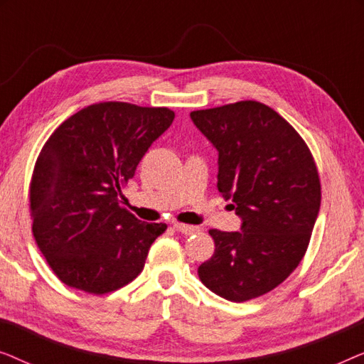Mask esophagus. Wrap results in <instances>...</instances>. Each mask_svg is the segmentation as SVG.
Here are the masks:
<instances>
[{"instance_id":"obj_1","label":"esophagus","mask_w":364,"mask_h":364,"mask_svg":"<svg viewBox=\"0 0 364 364\" xmlns=\"http://www.w3.org/2000/svg\"><path fill=\"white\" fill-rule=\"evenodd\" d=\"M173 228H176L177 232L181 233H186V235H191V233H196L198 232V227L196 225H187V223H173Z\"/></svg>"}]
</instances>
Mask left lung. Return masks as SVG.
Masks as SVG:
<instances>
[{
  "label": "left lung",
  "instance_id": "8db88e82",
  "mask_svg": "<svg viewBox=\"0 0 364 364\" xmlns=\"http://www.w3.org/2000/svg\"><path fill=\"white\" fill-rule=\"evenodd\" d=\"M191 117L218 151V192L242 218L240 232L208 230L215 252L198 278L228 301L265 295L290 277L310 243L321 202L315 159L300 134L262 102Z\"/></svg>",
  "mask_w": 364,
  "mask_h": 364
}]
</instances>
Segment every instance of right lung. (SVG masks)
<instances>
[{
	"label": "right lung",
	"mask_w": 364,
	"mask_h": 364,
	"mask_svg": "<svg viewBox=\"0 0 364 364\" xmlns=\"http://www.w3.org/2000/svg\"><path fill=\"white\" fill-rule=\"evenodd\" d=\"M176 117L168 107L99 102L51 134L29 186L33 235L68 287L104 295L142 272L166 223H146L121 205V188Z\"/></svg>",
	"instance_id": "1"
}]
</instances>
